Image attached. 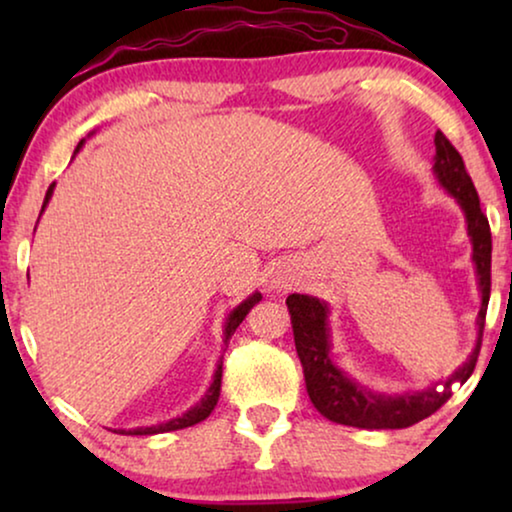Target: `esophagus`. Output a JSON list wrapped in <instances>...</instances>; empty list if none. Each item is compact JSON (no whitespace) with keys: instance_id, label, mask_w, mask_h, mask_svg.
<instances>
[{"instance_id":"1","label":"esophagus","mask_w":512,"mask_h":512,"mask_svg":"<svg viewBox=\"0 0 512 512\" xmlns=\"http://www.w3.org/2000/svg\"><path fill=\"white\" fill-rule=\"evenodd\" d=\"M272 284H275V289H286V286H291L289 279H284V277H277Z\"/></svg>"}]
</instances>
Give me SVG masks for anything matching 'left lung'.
I'll use <instances>...</instances> for the list:
<instances>
[{
  "instance_id": "1",
  "label": "left lung",
  "mask_w": 512,
  "mask_h": 512,
  "mask_svg": "<svg viewBox=\"0 0 512 512\" xmlns=\"http://www.w3.org/2000/svg\"><path fill=\"white\" fill-rule=\"evenodd\" d=\"M433 142H436L433 172H436L440 186L464 209L466 230L473 244L475 275H478V289L482 296L478 312V345L464 366L447 377L443 387H429L401 396L375 394V391L354 382L352 377H347L331 361V328H328V305L324 300L305 296V293H291L286 298V305H289L298 359L303 363L307 394H310L314 408L335 424L359 426V429H405V426L422 422L440 405L447 403V398L452 396L454 382L464 384L473 375L475 361H478L489 289H492V233H489V221L482 214L478 191L468 177L459 151L440 130Z\"/></svg>"
}]
</instances>
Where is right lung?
Listing matches in <instances>:
<instances>
[{
	"instance_id": "1",
	"label": "right lung",
	"mask_w": 512,
	"mask_h": 512,
	"mask_svg": "<svg viewBox=\"0 0 512 512\" xmlns=\"http://www.w3.org/2000/svg\"><path fill=\"white\" fill-rule=\"evenodd\" d=\"M83 142H86V139H81L79 146H76V151L81 149ZM53 186H55V184L48 186L46 198H44V205H41V212H44L46 205H48V200H51V195H53ZM39 216H41V214H39ZM261 298H263V296H261V293H258V291H256V293H251V296H249L247 300H244V303L237 305L235 310L228 314V319H226V331H223V345H228V340L233 338L235 328L242 324V319L247 317L251 307H254ZM221 373H223V361H219V366H216L214 382L209 384L207 394L202 396V401H200V403H195L193 408H191V410H186L184 415H181V417H177V419H170V422H165V424H156V426H139V429H130V431H123V429H121V433H125V436H153V433H167V431L186 429V426H193V424L202 422V419H207L209 415H212L214 405L219 403V394H221Z\"/></svg>"
}]
</instances>
